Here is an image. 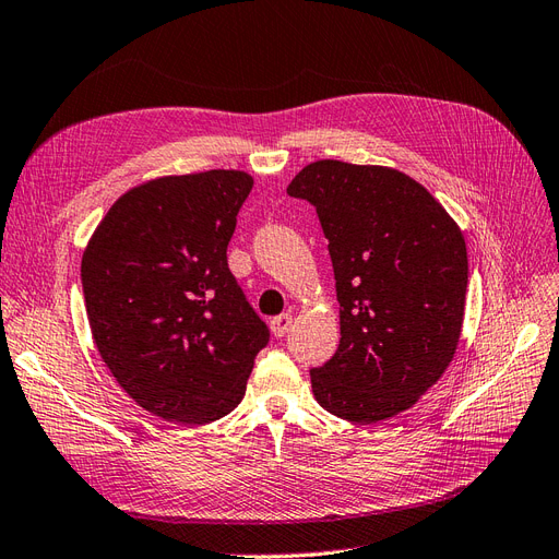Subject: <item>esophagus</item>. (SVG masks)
<instances>
[{"label":"esophagus","mask_w":559,"mask_h":559,"mask_svg":"<svg viewBox=\"0 0 559 559\" xmlns=\"http://www.w3.org/2000/svg\"><path fill=\"white\" fill-rule=\"evenodd\" d=\"M290 328H293V313H281V316L272 318V332H274V336H285Z\"/></svg>","instance_id":"esophagus-1"}]
</instances>
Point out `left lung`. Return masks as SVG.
Here are the masks:
<instances>
[{"instance_id": "obj_1", "label": "left lung", "mask_w": 559, "mask_h": 559, "mask_svg": "<svg viewBox=\"0 0 559 559\" xmlns=\"http://www.w3.org/2000/svg\"><path fill=\"white\" fill-rule=\"evenodd\" d=\"M316 206L334 266L341 341L311 369L318 404L359 425L411 408L453 359L464 320L466 243L411 176L318 159L287 186Z\"/></svg>"}]
</instances>
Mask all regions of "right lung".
Returning <instances> with one entry per match:
<instances>
[{
	"mask_svg": "<svg viewBox=\"0 0 559 559\" xmlns=\"http://www.w3.org/2000/svg\"><path fill=\"white\" fill-rule=\"evenodd\" d=\"M253 176L211 169L124 192L81 262L95 346L153 416L204 425L239 406L269 328L227 266Z\"/></svg>",
	"mask_w": 559,
	"mask_h": 559,
	"instance_id": "add662e5",
	"label": "right lung"
}]
</instances>
